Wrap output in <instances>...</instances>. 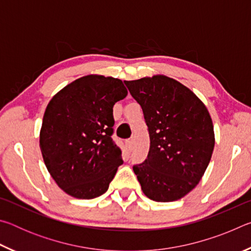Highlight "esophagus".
<instances>
[{
  "mask_svg": "<svg viewBox=\"0 0 251 251\" xmlns=\"http://www.w3.org/2000/svg\"><path fill=\"white\" fill-rule=\"evenodd\" d=\"M126 146H127V148H128V151H130L131 150H133V146H134V139H133V138L127 139V141H126Z\"/></svg>",
  "mask_w": 251,
  "mask_h": 251,
  "instance_id": "esophagus-1",
  "label": "esophagus"
}]
</instances>
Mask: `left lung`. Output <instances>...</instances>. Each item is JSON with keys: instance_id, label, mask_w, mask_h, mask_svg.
Here are the masks:
<instances>
[{"instance_id": "1", "label": "left lung", "mask_w": 251, "mask_h": 251, "mask_svg": "<svg viewBox=\"0 0 251 251\" xmlns=\"http://www.w3.org/2000/svg\"><path fill=\"white\" fill-rule=\"evenodd\" d=\"M141 105L151 146L135 165L143 193L155 201H175L201 181L215 146L211 117L193 91L165 75L124 80Z\"/></svg>"}]
</instances>
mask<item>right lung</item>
<instances>
[{
	"label": "right lung",
	"instance_id": "obj_1",
	"mask_svg": "<svg viewBox=\"0 0 251 251\" xmlns=\"http://www.w3.org/2000/svg\"><path fill=\"white\" fill-rule=\"evenodd\" d=\"M127 90L121 79L86 75L56 93L46 106L40 131L45 166L59 188L78 199L108 189L122 151L112 139L113 106Z\"/></svg>",
	"mask_w": 251,
	"mask_h": 251
}]
</instances>
